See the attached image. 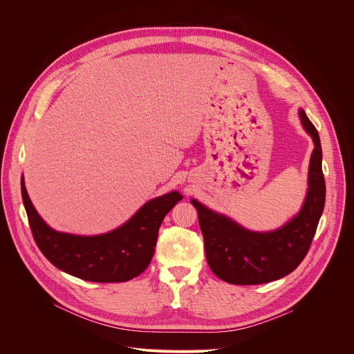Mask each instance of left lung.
Listing matches in <instances>:
<instances>
[{
	"instance_id": "left-lung-1",
	"label": "left lung",
	"mask_w": 354,
	"mask_h": 354,
	"mask_svg": "<svg viewBox=\"0 0 354 354\" xmlns=\"http://www.w3.org/2000/svg\"><path fill=\"white\" fill-rule=\"evenodd\" d=\"M299 118L315 148L304 206L290 223L273 232H252L192 200L198 213L207 263L227 283L249 286L281 279L297 269L308 254L325 206V178L318 130L304 111H299Z\"/></svg>"
}]
</instances>
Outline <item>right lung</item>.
<instances>
[{
    "mask_svg": "<svg viewBox=\"0 0 354 354\" xmlns=\"http://www.w3.org/2000/svg\"><path fill=\"white\" fill-rule=\"evenodd\" d=\"M24 206L33 239L57 269L86 281L120 283L141 274L154 257L164 217L182 200L178 192L149 200L124 225L95 236L57 232L35 210L21 180Z\"/></svg>",
    "mask_w": 354,
    "mask_h": 354,
    "instance_id": "obj_1",
    "label": "right lung"
}]
</instances>
